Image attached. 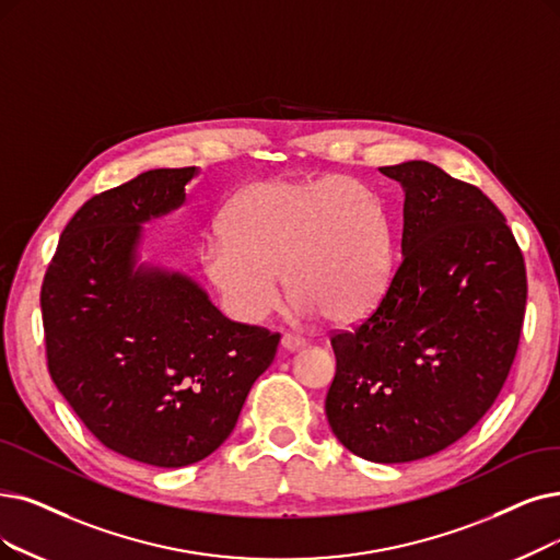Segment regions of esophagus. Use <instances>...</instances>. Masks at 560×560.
I'll list each match as a JSON object with an SVG mask.
<instances>
[{
  "label": "esophagus",
  "instance_id": "obj_1",
  "mask_svg": "<svg viewBox=\"0 0 560 560\" xmlns=\"http://www.w3.org/2000/svg\"><path fill=\"white\" fill-rule=\"evenodd\" d=\"M280 342H282V349H287V351H296V349L305 347V340L301 338V335H292V332H284Z\"/></svg>",
  "mask_w": 560,
  "mask_h": 560
}]
</instances>
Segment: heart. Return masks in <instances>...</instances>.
Segmentation results:
<instances>
[{"label": "heart", "instance_id": "1", "mask_svg": "<svg viewBox=\"0 0 560 560\" xmlns=\"http://www.w3.org/2000/svg\"><path fill=\"white\" fill-rule=\"evenodd\" d=\"M207 238L199 264L222 310L264 322L280 303V268L299 317H361L390 271L386 207L351 176L268 178L243 188Z\"/></svg>", "mask_w": 560, "mask_h": 560}]
</instances>
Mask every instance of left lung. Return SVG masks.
I'll return each instance as SVG.
<instances>
[{"instance_id": "1", "label": "left lung", "mask_w": 560, "mask_h": 560, "mask_svg": "<svg viewBox=\"0 0 560 560\" xmlns=\"http://www.w3.org/2000/svg\"><path fill=\"white\" fill-rule=\"evenodd\" d=\"M405 190L401 259L382 301L335 332L332 434L378 464L430 457L499 397L517 353L526 266L503 213L428 161L378 167Z\"/></svg>"}]
</instances>
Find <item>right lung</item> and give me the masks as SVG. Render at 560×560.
Listing matches in <instances>:
<instances>
[{"label": "right lung", "instance_id": "add662e5", "mask_svg": "<svg viewBox=\"0 0 560 560\" xmlns=\"http://www.w3.org/2000/svg\"><path fill=\"white\" fill-rule=\"evenodd\" d=\"M195 167L94 195L40 287L48 370L105 448L178 468L220 448L280 332L228 319L195 280L138 264L142 225L186 202Z\"/></svg>", "mask_w": 560, "mask_h": 560}]
</instances>
